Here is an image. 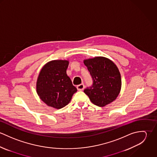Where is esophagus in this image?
Returning a JSON list of instances; mask_svg holds the SVG:
<instances>
[{
  "mask_svg": "<svg viewBox=\"0 0 157 157\" xmlns=\"http://www.w3.org/2000/svg\"><path fill=\"white\" fill-rule=\"evenodd\" d=\"M84 88H85V85H84L83 83H82L79 85H77V88L78 90H84Z\"/></svg>",
  "mask_w": 157,
  "mask_h": 157,
  "instance_id": "esophagus-1",
  "label": "esophagus"
}]
</instances>
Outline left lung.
Instances as JSON below:
<instances>
[{"label":"left lung","instance_id":"obj_1","mask_svg":"<svg viewBox=\"0 0 157 157\" xmlns=\"http://www.w3.org/2000/svg\"><path fill=\"white\" fill-rule=\"evenodd\" d=\"M84 64L93 80L92 86L84 90L91 102L103 107L114 101L121 87V75L115 64L104 57L85 60Z\"/></svg>","mask_w":157,"mask_h":157}]
</instances>
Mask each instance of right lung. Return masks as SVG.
<instances>
[{"instance_id": "right-lung-1", "label": "right lung", "mask_w": 157, "mask_h": 157, "mask_svg": "<svg viewBox=\"0 0 157 157\" xmlns=\"http://www.w3.org/2000/svg\"><path fill=\"white\" fill-rule=\"evenodd\" d=\"M67 60H52L42 68L36 83L40 98L48 106L61 109L70 102L77 91L67 74Z\"/></svg>"}]
</instances>
